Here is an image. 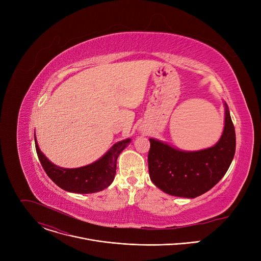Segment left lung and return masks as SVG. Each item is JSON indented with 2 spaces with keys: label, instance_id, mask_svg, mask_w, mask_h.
<instances>
[{
  "label": "left lung",
  "instance_id": "left-lung-1",
  "mask_svg": "<svg viewBox=\"0 0 261 261\" xmlns=\"http://www.w3.org/2000/svg\"><path fill=\"white\" fill-rule=\"evenodd\" d=\"M147 155L151 180L167 194L194 198L224 176L236 153V130L225 103L224 131L216 145L197 152H182L150 138Z\"/></svg>",
  "mask_w": 261,
  "mask_h": 261
}]
</instances>
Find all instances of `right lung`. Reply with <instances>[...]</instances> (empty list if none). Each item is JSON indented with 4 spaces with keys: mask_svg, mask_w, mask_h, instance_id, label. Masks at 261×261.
I'll return each mask as SVG.
<instances>
[{
    "mask_svg": "<svg viewBox=\"0 0 261 261\" xmlns=\"http://www.w3.org/2000/svg\"><path fill=\"white\" fill-rule=\"evenodd\" d=\"M130 141L129 138L119 141L98 161L84 167L70 169L53 164L39 150L36 137L35 146L44 171L56 185L68 192L88 194L102 191L113 182L118 157Z\"/></svg>",
    "mask_w": 261,
    "mask_h": 261,
    "instance_id": "obj_1",
    "label": "right lung"
}]
</instances>
